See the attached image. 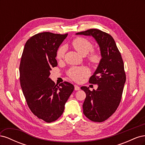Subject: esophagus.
Returning <instances> with one entry per match:
<instances>
[{"mask_svg":"<svg viewBox=\"0 0 145 145\" xmlns=\"http://www.w3.org/2000/svg\"><path fill=\"white\" fill-rule=\"evenodd\" d=\"M80 89V88L79 86L76 85H74V89H75L76 91H78Z\"/></svg>","mask_w":145,"mask_h":145,"instance_id":"esophagus-1","label":"esophagus"}]
</instances>
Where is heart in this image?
Returning a JSON list of instances; mask_svg holds the SVG:
<instances>
[{
  "label": "heart",
  "instance_id": "heart-1",
  "mask_svg": "<svg viewBox=\"0 0 145 145\" xmlns=\"http://www.w3.org/2000/svg\"><path fill=\"white\" fill-rule=\"evenodd\" d=\"M72 46L78 53L83 56L88 54L86 59L91 64H98L101 59L102 56L97 51L93 50V44L89 40L83 37H77L72 41ZM65 54V48L60 46L56 53V58L58 60H61L63 58ZM89 72L85 67H71L67 71L68 76L76 82H80L82 78L88 74Z\"/></svg>",
  "mask_w": 145,
  "mask_h": 145
}]
</instances>
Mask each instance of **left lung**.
<instances>
[{
  "label": "left lung",
  "instance_id": "obj_1",
  "mask_svg": "<svg viewBox=\"0 0 145 145\" xmlns=\"http://www.w3.org/2000/svg\"><path fill=\"white\" fill-rule=\"evenodd\" d=\"M76 34L93 36L100 48L102 58L89 80V83L98 85L97 89L90 91L86 86L80 88L86 93L83 114L91 121L102 122L115 112L120 103L126 81L123 61L110 34L97 29Z\"/></svg>",
  "mask_w": 145,
  "mask_h": 145
}]
</instances>
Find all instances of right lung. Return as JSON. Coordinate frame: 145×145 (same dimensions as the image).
<instances>
[{
	"label": "right lung",
	"mask_w": 145,
	"mask_h": 145,
	"mask_svg": "<svg viewBox=\"0 0 145 145\" xmlns=\"http://www.w3.org/2000/svg\"><path fill=\"white\" fill-rule=\"evenodd\" d=\"M67 36L50 32L34 35L26 42L20 60V83L28 106L47 123L62 116L74 89L68 82L58 86L49 77L51 68L57 66V51Z\"/></svg>",
	"instance_id": "add662e5"
}]
</instances>
